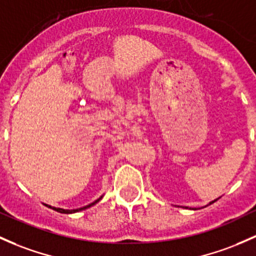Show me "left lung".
<instances>
[{"mask_svg": "<svg viewBox=\"0 0 256 256\" xmlns=\"http://www.w3.org/2000/svg\"><path fill=\"white\" fill-rule=\"evenodd\" d=\"M212 202H214V201H212ZM212 202H211V204H212Z\"/></svg>", "mask_w": 256, "mask_h": 256, "instance_id": "1", "label": "left lung"}]
</instances>
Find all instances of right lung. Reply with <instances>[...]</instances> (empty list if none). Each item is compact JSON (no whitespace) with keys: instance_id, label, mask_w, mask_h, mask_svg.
<instances>
[{"instance_id":"right-lung-1","label":"right lung","mask_w":256,"mask_h":256,"mask_svg":"<svg viewBox=\"0 0 256 256\" xmlns=\"http://www.w3.org/2000/svg\"><path fill=\"white\" fill-rule=\"evenodd\" d=\"M103 198V196H100V198H98V200H96L94 201V202H92V204H90V205H87V206H84V207H80V208H76V210H64V208H58V207H51V206H49L50 208H52V210H55V211H58V212H60V214H74V212H78V211H82V210H86V208H88V207H90V206H93V205H96V202H98L99 200H100V198Z\"/></svg>"}]
</instances>
